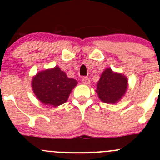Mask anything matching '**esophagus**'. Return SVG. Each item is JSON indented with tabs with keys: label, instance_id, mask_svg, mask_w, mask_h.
<instances>
[{
	"label": "esophagus",
	"instance_id": "esophagus-1",
	"mask_svg": "<svg viewBox=\"0 0 160 160\" xmlns=\"http://www.w3.org/2000/svg\"><path fill=\"white\" fill-rule=\"evenodd\" d=\"M82 82H83L84 84H90V80L88 77H83V78L82 79Z\"/></svg>",
	"mask_w": 160,
	"mask_h": 160
}]
</instances>
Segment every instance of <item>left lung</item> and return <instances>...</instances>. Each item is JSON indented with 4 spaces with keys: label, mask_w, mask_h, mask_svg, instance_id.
I'll list each match as a JSON object with an SVG mask.
<instances>
[{
    "label": "left lung",
    "mask_w": 160,
    "mask_h": 160,
    "mask_svg": "<svg viewBox=\"0 0 160 160\" xmlns=\"http://www.w3.org/2000/svg\"><path fill=\"white\" fill-rule=\"evenodd\" d=\"M128 89V79L123 74L107 68L101 75L96 92L101 101L115 104L122 99Z\"/></svg>",
    "instance_id": "obj_1"
}]
</instances>
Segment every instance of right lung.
Returning a JSON list of instances; mask_svg holds the SVG:
<instances>
[{
    "label": "right lung",
    "mask_w": 160,
    "mask_h": 160,
    "mask_svg": "<svg viewBox=\"0 0 160 160\" xmlns=\"http://www.w3.org/2000/svg\"><path fill=\"white\" fill-rule=\"evenodd\" d=\"M77 85V80L69 78L59 67L40 71L32 80V88L36 98L42 104L52 107L67 102Z\"/></svg>",
    "instance_id": "obj_1"
}]
</instances>
